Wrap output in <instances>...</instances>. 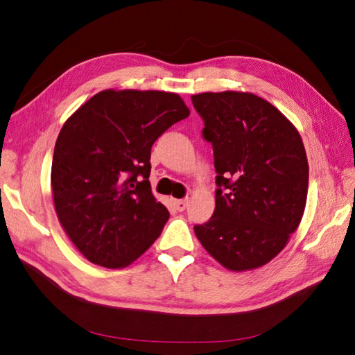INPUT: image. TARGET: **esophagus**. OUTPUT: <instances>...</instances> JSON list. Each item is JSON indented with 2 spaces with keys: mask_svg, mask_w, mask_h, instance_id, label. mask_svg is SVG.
<instances>
[{
  "mask_svg": "<svg viewBox=\"0 0 355 355\" xmlns=\"http://www.w3.org/2000/svg\"><path fill=\"white\" fill-rule=\"evenodd\" d=\"M187 202H189V200H175L173 201V205H175V209L178 212H183V210H186L187 207Z\"/></svg>",
  "mask_w": 355,
  "mask_h": 355,
  "instance_id": "1",
  "label": "esophagus"
}]
</instances>
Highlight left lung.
<instances>
[{
  "label": "left lung",
  "instance_id": "left-lung-1",
  "mask_svg": "<svg viewBox=\"0 0 355 355\" xmlns=\"http://www.w3.org/2000/svg\"><path fill=\"white\" fill-rule=\"evenodd\" d=\"M192 103L218 173L215 212L195 225V235L225 268H258L282 250L302 220L308 192L302 139L281 111L252 93H201Z\"/></svg>",
  "mask_w": 355,
  "mask_h": 355
}]
</instances>
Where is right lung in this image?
<instances>
[{
  "label": "right lung",
  "mask_w": 355,
  "mask_h": 355,
  "mask_svg": "<svg viewBox=\"0 0 355 355\" xmlns=\"http://www.w3.org/2000/svg\"><path fill=\"white\" fill-rule=\"evenodd\" d=\"M189 114L175 93L105 89L64 123L51 163L53 200L89 262L123 268L160 236L169 212L150 192V148Z\"/></svg>",
  "instance_id": "1"
}]
</instances>
